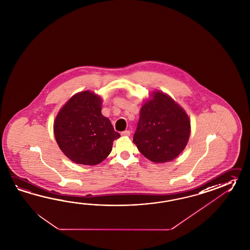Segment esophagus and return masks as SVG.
Masks as SVG:
<instances>
[{
    "label": "esophagus",
    "instance_id": "1",
    "mask_svg": "<svg viewBox=\"0 0 250 250\" xmlns=\"http://www.w3.org/2000/svg\"><path fill=\"white\" fill-rule=\"evenodd\" d=\"M130 134H131V132L129 130L124 131V132L121 133V135H123V136H130Z\"/></svg>",
    "mask_w": 250,
    "mask_h": 250
}]
</instances>
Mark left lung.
<instances>
[{
    "label": "left lung",
    "mask_w": 250,
    "mask_h": 250,
    "mask_svg": "<svg viewBox=\"0 0 250 250\" xmlns=\"http://www.w3.org/2000/svg\"><path fill=\"white\" fill-rule=\"evenodd\" d=\"M190 121L183 108L168 96L154 91L142 106L133 144L150 161L177 158L188 142Z\"/></svg>",
    "instance_id": "8db88e82"
}]
</instances>
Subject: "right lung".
Segmentation results:
<instances>
[{"label":"right lung","mask_w":250,"mask_h":250,"mask_svg":"<svg viewBox=\"0 0 250 250\" xmlns=\"http://www.w3.org/2000/svg\"><path fill=\"white\" fill-rule=\"evenodd\" d=\"M100 96L86 90L72 96L57 114L54 123L56 143L71 161L93 166L111 152L120 134L101 114Z\"/></svg>","instance_id":"1"}]
</instances>
